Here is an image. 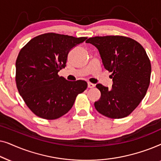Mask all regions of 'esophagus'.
<instances>
[{
    "label": "esophagus",
    "instance_id": "esophagus-1",
    "mask_svg": "<svg viewBox=\"0 0 161 161\" xmlns=\"http://www.w3.org/2000/svg\"><path fill=\"white\" fill-rule=\"evenodd\" d=\"M94 86H95V85H94V83H88V87H89V88H94Z\"/></svg>",
    "mask_w": 161,
    "mask_h": 161
}]
</instances>
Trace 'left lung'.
Segmentation results:
<instances>
[{
    "label": "left lung",
    "mask_w": 161,
    "mask_h": 161,
    "mask_svg": "<svg viewBox=\"0 0 161 161\" xmlns=\"http://www.w3.org/2000/svg\"><path fill=\"white\" fill-rule=\"evenodd\" d=\"M97 48L105 69L111 72L113 85L97 83L101 92L94 107L108 118L126 117L146 95L151 75V64L144 47L133 39L122 36H95L88 39Z\"/></svg>",
    "instance_id": "obj_1"
}]
</instances>
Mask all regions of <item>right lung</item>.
<instances>
[{
  "label": "right lung",
  "instance_id": "add662e5",
  "mask_svg": "<svg viewBox=\"0 0 161 161\" xmlns=\"http://www.w3.org/2000/svg\"><path fill=\"white\" fill-rule=\"evenodd\" d=\"M86 39L47 33L31 39L19 51L16 61L17 89L39 117L56 119L64 115L77 95L86 89V81H69L58 75L66 67L69 52Z\"/></svg>",
  "mask_w": 161,
  "mask_h": 161
}]
</instances>
